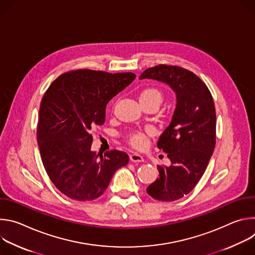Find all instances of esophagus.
Here are the masks:
<instances>
[{
  "mask_svg": "<svg viewBox=\"0 0 255 255\" xmlns=\"http://www.w3.org/2000/svg\"><path fill=\"white\" fill-rule=\"evenodd\" d=\"M130 160H131L132 162H143V161H144V158H143V156L140 155L139 153L134 152V153H132V154L130 155Z\"/></svg>",
  "mask_w": 255,
  "mask_h": 255,
  "instance_id": "esophagus-1",
  "label": "esophagus"
}]
</instances>
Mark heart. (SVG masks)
<instances>
[{
  "mask_svg": "<svg viewBox=\"0 0 255 255\" xmlns=\"http://www.w3.org/2000/svg\"><path fill=\"white\" fill-rule=\"evenodd\" d=\"M162 94L159 90L154 89V88H148L145 89L141 94H140V102L141 103H146V102H155L158 105L162 102ZM153 130L148 129L146 132H142V131H133L131 132L127 139L128 142L132 145L135 148H143L146 146L147 141H148V134H152Z\"/></svg>",
  "mask_w": 255,
  "mask_h": 255,
  "instance_id": "1",
  "label": "heart"
}]
</instances>
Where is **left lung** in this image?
Listing matches in <instances>:
<instances>
[{
  "instance_id": "obj_1",
  "label": "left lung",
  "mask_w": 255,
  "mask_h": 255,
  "mask_svg": "<svg viewBox=\"0 0 255 255\" xmlns=\"http://www.w3.org/2000/svg\"><path fill=\"white\" fill-rule=\"evenodd\" d=\"M168 85L176 96L169 125L157 147L167 153L169 166H157L159 177L148 186L155 200L171 202L188 195L204 174L216 144V111L208 87L192 71L159 64L144 70L139 80Z\"/></svg>"
}]
</instances>
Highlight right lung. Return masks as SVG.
Segmentation results:
<instances>
[{
    "mask_svg": "<svg viewBox=\"0 0 255 255\" xmlns=\"http://www.w3.org/2000/svg\"><path fill=\"white\" fill-rule=\"evenodd\" d=\"M135 78L132 72L72 70L45 92L37 124L38 147L49 178L66 197L83 202L99 198L115 171L128 163L123 151H107L104 156L92 151L91 130L104 124L107 104Z\"/></svg>",
    "mask_w": 255,
    "mask_h": 255,
    "instance_id": "right-lung-1",
    "label": "right lung"
}]
</instances>
